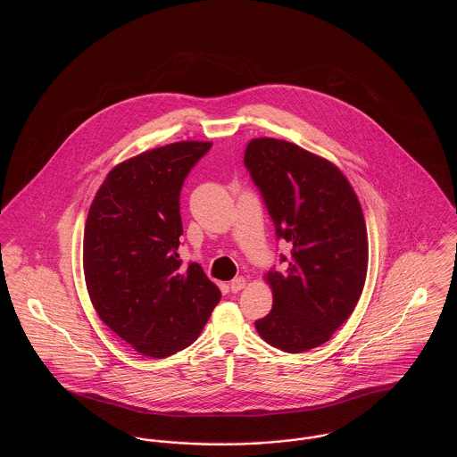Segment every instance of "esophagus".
<instances>
[{
  "label": "esophagus",
  "mask_w": 457,
  "mask_h": 457,
  "mask_svg": "<svg viewBox=\"0 0 457 457\" xmlns=\"http://www.w3.org/2000/svg\"><path fill=\"white\" fill-rule=\"evenodd\" d=\"M245 286H246V279H245V278H237V279H233V281L229 283V289H231L233 293H238Z\"/></svg>",
  "instance_id": "esophagus-1"
}]
</instances>
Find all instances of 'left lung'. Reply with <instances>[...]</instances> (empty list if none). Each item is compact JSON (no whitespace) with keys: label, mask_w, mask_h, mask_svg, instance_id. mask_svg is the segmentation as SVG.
<instances>
[{"label":"left lung","mask_w":457,"mask_h":457,"mask_svg":"<svg viewBox=\"0 0 457 457\" xmlns=\"http://www.w3.org/2000/svg\"><path fill=\"white\" fill-rule=\"evenodd\" d=\"M243 161L278 238L293 243L286 270L265 274L272 310L255 328L286 353L319 348L348 320L367 279L369 237L360 200L336 164L296 144L253 138Z\"/></svg>","instance_id":"8db88e82"}]
</instances>
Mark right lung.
Returning a JSON list of instances; mask_svg holds the SVG:
<instances>
[{"label":"right lung","mask_w":457,"mask_h":457,"mask_svg":"<svg viewBox=\"0 0 457 457\" xmlns=\"http://www.w3.org/2000/svg\"><path fill=\"white\" fill-rule=\"evenodd\" d=\"M212 142L183 140L109 171L88 209L84 274L99 319L144 356L190 346L220 291L202 267L181 269L179 192Z\"/></svg>","instance_id":"add662e5"}]
</instances>
